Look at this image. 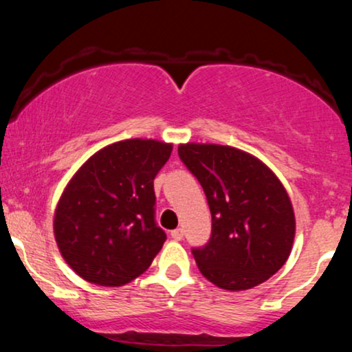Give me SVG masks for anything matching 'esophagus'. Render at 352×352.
Segmentation results:
<instances>
[{
	"mask_svg": "<svg viewBox=\"0 0 352 352\" xmlns=\"http://www.w3.org/2000/svg\"><path fill=\"white\" fill-rule=\"evenodd\" d=\"M170 236L173 238V240H182V238H184V230L182 228H177V230H173V232L170 233Z\"/></svg>",
	"mask_w": 352,
	"mask_h": 352,
	"instance_id": "1",
	"label": "esophagus"
}]
</instances>
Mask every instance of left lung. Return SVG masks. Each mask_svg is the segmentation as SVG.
<instances>
[{
  "mask_svg": "<svg viewBox=\"0 0 352 352\" xmlns=\"http://www.w3.org/2000/svg\"><path fill=\"white\" fill-rule=\"evenodd\" d=\"M182 162L200 182L212 213V236L192 250L200 273L228 292L254 288L292 253L296 220L292 200L268 165L218 144H180Z\"/></svg>",
  "mask_w": 352,
  "mask_h": 352,
  "instance_id": "obj_1",
  "label": "left lung"
}]
</instances>
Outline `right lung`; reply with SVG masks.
Wrapping results in <instances>:
<instances>
[{
  "instance_id": "obj_1",
  "label": "right lung",
  "mask_w": 352,
  "mask_h": 352,
  "mask_svg": "<svg viewBox=\"0 0 352 352\" xmlns=\"http://www.w3.org/2000/svg\"><path fill=\"white\" fill-rule=\"evenodd\" d=\"M170 153L172 144L160 140H120L72 175L52 227L64 261L80 278L122 286L151 266L167 240L153 218V179Z\"/></svg>"
}]
</instances>
